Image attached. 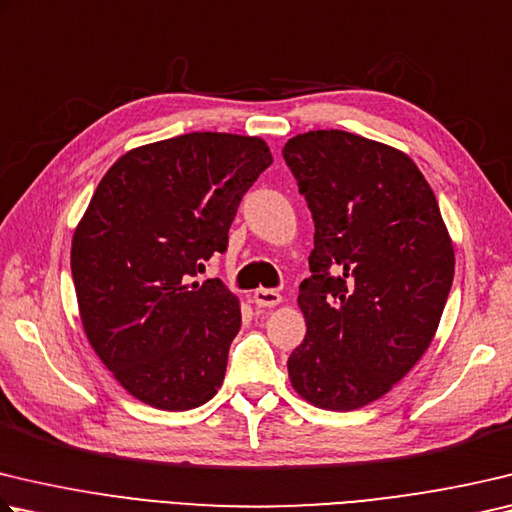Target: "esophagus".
<instances>
[{"instance_id":"1","label":"esophagus","mask_w":512,"mask_h":512,"mask_svg":"<svg viewBox=\"0 0 512 512\" xmlns=\"http://www.w3.org/2000/svg\"><path fill=\"white\" fill-rule=\"evenodd\" d=\"M253 302L257 306H268V309H271V306H277L282 302V295L277 291H271V288H257L253 293Z\"/></svg>"}]
</instances>
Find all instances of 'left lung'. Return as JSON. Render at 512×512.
Returning a JSON list of instances; mask_svg holds the SVG:
<instances>
[{
    "label": "left lung",
    "instance_id": "8db88e82",
    "mask_svg": "<svg viewBox=\"0 0 512 512\" xmlns=\"http://www.w3.org/2000/svg\"><path fill=\"white\" fill-rule=\"evenodd\" d=\"M313 215L306 336L288 378L306 403L351 412L385 396L434 340L454 277L439 203L405 152L340 129L288 138Z\"/></svg>",
    "mask_w": 512,
    "mask_h": 512
}]
</instances>
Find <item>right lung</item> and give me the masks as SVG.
<instances>
[{
	"instance_id": "right-lung-1",
	"label": "right lung",
	"mask_w": 512,
	"mask_h": 512,
	"mask_svg": "<svg viewBox=\"0 0 512 512\" xmlns=\"http://www.w3.org/2000/svg\"><path fill=\"white\" fill-rule=\"evenodd\" d=\"M271 163L262 138L194 132L134 147L98 183L71 241L80 320L141 403L194 410L224 383L239 297L190 280L226 253L239 201Z\"/></svg>"
}]
</instances>
